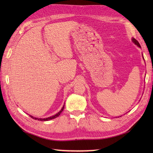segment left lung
<instances>
[{
	"label": "left lung",
	"instance_id": "1",
	"mask_svg": "<svg viewBox=\"0 0 153 153\" xmlns=\"http://www.w3.org/2000/svg\"><path fill=\"white\" fill-rule=\"evenodd\" d=\"M132 42L133 43H134L135 45H137V47H140L141 48V46H140V45H139V42L135 39H134V38H132ZM143 59H144V58H143Z\"/></svg>",
	"mask_w": 153,
	"mask_h": 153
}]
</instances>
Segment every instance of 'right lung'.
I'll use <instances>...</instances> for the list:
<instances>
[{
  "mask_svg": "<svg viewBox=\"0 0 153 153\" xmlns=\"http://www.w3.org/2000/svg\"><path fill=\"white\" fill-rule=\"evenodd\" d=\"M64 108V105L62 106V109L60 110V111L58 112V113H56V114L54 115V116H51V117H48V118H35V117H33V116H31V115H30V116L31 117V118H33V119L37 120H39V121H48V120H51L54 119V118H57L58 116H59L60 114L62 113V112L63 111Z\"/></svg>",
  "mask_w": 153,
  "mask_h": 153,
  "instance_id": "add662e5",
  "label": "right lung"
}]
</instances>
